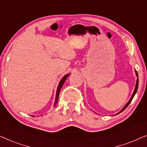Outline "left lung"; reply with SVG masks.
I'll return each mask as SVG.
<instances>
[{
  "label": "left lung",
  "mask_w": 147,
  "mask_h": 147,
  "mask_svg": "<svg viewBox=\"0 0 147 147\" xmlns=\"http://www.w3.org/2000/svg\"><path fill=\"white\" fill-rule=\"evenodd\" d=\"M136 76H138V73L136 71ZM138 78H137V80H136V86H135V89H134V92H133V94H132V97H131V98H130V100L129 101H128V102L127 104H126V106H124V107L123 108V109H122L121 111H120L119 113H120V112H122V111H123V110H124L126 108V107H127V106L129 105V104H130V102H131V101L132 100V99H133V98H134V95H135V94H136V91H137V89H138ZM119 113H118L117 114H118Z\"/></svg>",
  "instance_id": "left-lung-1"
}]
</instances>
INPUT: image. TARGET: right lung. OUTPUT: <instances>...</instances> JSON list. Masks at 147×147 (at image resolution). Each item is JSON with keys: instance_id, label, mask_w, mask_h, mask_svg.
I'll return each mask as SVG.
<instances>
[{"instance_id": "1", "label": "right lung", "mask_w": 147, "mask_h": 147, "mask_svg": "<svg viewBox=\"0 0 147 147\" xmlns=\"http://www.w3.org/2000/svg\"><path fill=\"white\" fill-rule=\"evenodd\" d=\"M69 76V74H67V75H65L64 77L62 78L61 81H60L59 84V86H58V88H57V93H56V97H55V104H54V106H55L56 104H57V100H58V98H59V92H60V90H61L62 86H63L64 82L67 79V78Z\"/></svg>"}]
</instances>
